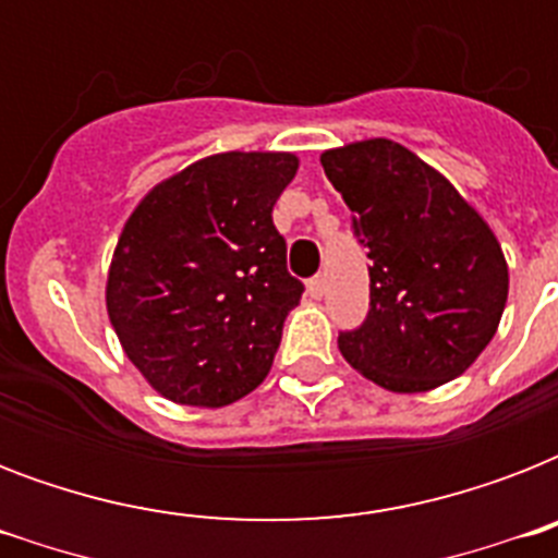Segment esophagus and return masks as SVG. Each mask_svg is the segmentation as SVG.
I'll return each mask as SVG.
<instances>
[{
  "label": "esophagus",
  "mask_w": 558,
  "mask_h": 558,
  "mask_svg": "<svg viewBox=\"0 0 558 558\" xmlns=\"http://www.w3.org/2000/svg\"><path fill=\"white\" fill-rule=\"evenodd\" d=\"M324 278L322 275H315L313 280H310V283H306V292H310V298H315V301H318V298H324Z\"/></svg>",
  "instance_id": "esophagus-1"
}]
</instances>
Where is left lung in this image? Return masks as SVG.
<instances>
[{"label": "left lung", "mask_w": 558, "mask_h": 558, "mask_svg": "<svg viewBox=\"0 0 558 558\" xmlns=\"http://www.w3.org/2000/svg\"><path fill=\"white\" fill-rule=\"evenodd\" d=\"M371 257V310L339 332L341 356L393 393H420L466 371L507 304V260L493 228L449 179L388 138L322 153Z\"/></svg>", "instance_id": "left-lung-1"}]
</instances>
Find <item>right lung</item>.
<instances>
[{
	"mask_svg": "<svg viewBox=\"0 0 558 558\" xmlns=\"http://www.w3.org/2000/svg\"><path fill=\"white\" fill-rule=\"evenodd\" d=\"M295 173L292 153H217L153 187L126 219L107 313L161 397L222 408L266 379L304 292L271 222Z\"/></svg>",
	"mask_w": 558,
	"mask_h": 558,
	"instance_id": "1",
	"label": "right lung"
}]
</instances>
